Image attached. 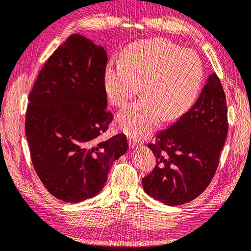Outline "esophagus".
<instances>
[{
    "instance_id": "1",
    "label": "esophagus",
    "mask_w": 251,
    "mask_h": 251,
    "mask_svg": "<svg viewBox=\"0 0 251 251\" xmlns=\"http://www.w3.org/2000/svg\"><path fill=\"white\" fill-rule=\"evenodd\" d=\"M128 144H129L130 147H136V146L138 147V146H142V144H144V142H142L139 139L134 138V137H128Z\"/></svg>"
}]
</instances>
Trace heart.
Wrapping results in <instances>:
<instances>
[{
  "label": "heart",
  "instance_id": "b5f03b06",
  "mask_svg": "<svg viewBox=\"0 0 251 251\" xmlns=\"http://www.w3.org/2000/svg\"><path fill=\"white\" fill-rule=\"evenodd\" d=\"M203 78L198 54L164 39L131 44L123 60H111L104 73L109 101L124 106L141 87L142 99L117 115V125L131 137L148 135L161 119H179L194 104Z\"/></svg>",
  "mask_w": 251,
  "mask_h": 251
}]
</instances>
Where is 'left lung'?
<instances>
[{
	"label": "left lung",
	"mask_w": 251,
	"mask_h": 251,
	"mask_svg": "<svg viewBox=\"0 0 251 251\" xmlns=\"http://www.w3.org/2000/svg\"><path fill=\"white\" fill-rule=\"evenodd\" d=\"M227 130L225 93L220 78L212 74L195 105L148 145L156 161L142 178L146 193L168 205L197 198L218 170Z\"/></svg>",
	"instance_id": "1"
}]
</instances>
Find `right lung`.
Here are the masks:
<instances>
[{"label": "right lung", "instance_id": "obj_1", "mask_svg": "<svg viewBox=\"0 0 251 251\" xmlns=\"http://www.w3.org/2000/svg\"><path fill=\"white\" fill-rule=\"evenodd\" d=\"M104 49L72 34L42 66L29 93L25 130L39 178L54 197L77 203L95 197L113 162L128 149L124 134L105 141Z\"/></svg>", "mask_w": 251, "mask_h": 251}]
</instances>
